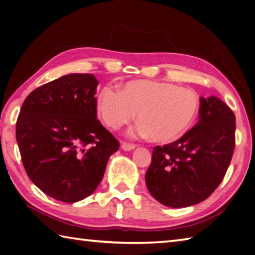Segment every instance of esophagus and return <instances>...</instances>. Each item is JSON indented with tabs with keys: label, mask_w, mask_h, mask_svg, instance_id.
<instances>
[{
	"label": "esophagus",
	"mask_w": 255,
	"mask_h": 255,
	"mask_svg": "<svg viewBox=\"0 0 255 255\" xmlns=\"http://www.w3.org/2000/svg\"><path fill=\"white\" fill-rule=\"evenodd\" d=\"M122 148L124 149V150H126V151H129V150H132V149H134V148H136V146H134V144H132V143H128V142H123V143H122Z\"/></svg>",
	"instance_id": "esophagus-1"
}]
</instances>
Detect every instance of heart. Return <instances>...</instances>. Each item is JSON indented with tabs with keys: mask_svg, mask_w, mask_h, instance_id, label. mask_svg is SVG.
<instances>
[{
	"mask_svg": "<svg viewBox=\"0 0 255 255\" xmlns=\"http://www.w3.org/2000/svg\"><path fill=\"white\" fill-rule=\"evenodd\" d=\"M200 101L189 88L157 81H131L119 91L105 86L97 96V109L112 129L130 123L137 113L139 136L154 141L176 140L196 118Z\"/></svg>",
	"mask_w": 255,
	"mask_h": 255,
	"instance_id": "heart-1",
	"label": "heart"
}]
</instances>
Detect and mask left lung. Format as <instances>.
I'll return each mask as SVG.
<instances>
[{
	"label": "left lung",
	"mask_w": 255,
	"mask_h": 255,
	"mask_svg": "<svg viewBox=\"0 0 255 255\" xmlns=\"http://www.w3.org/2000/svg\"><path fill=\"white\" fill-rule=\"evenodd\" d=\"M199 122L181 138L156 146L146 172L160 203L183 208L206 200L226 176L236 147V116L220 99H200Z\"/></svg>",
	"instance_id": "left-lung-1"
}]
</instances>
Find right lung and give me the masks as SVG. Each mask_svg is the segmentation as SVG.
Here are the masks:
<instances>
[{
    "mask_svg": "<svg viewBox=\"0 0 255 255\" xmlns=\"http://www.w3.org/2000/svg\"><path fill=\"white\" fill-rule=\"evenodd\" d=\"M97 85L92 74L65 75L34 89L18 114L16 140L25 171L58 201L92 194L119 148L97 119Z\"/></svg>",
    "mask_w": 255,
    "mask_h": 255,
    "instance_id": "1",
    "label": "right lung"
}]
</instances>
